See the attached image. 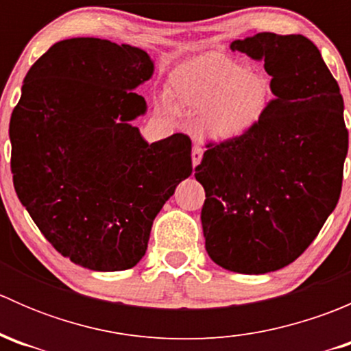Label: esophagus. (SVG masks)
Masks as SVG:
<instances>
[{
    "label": "esophagus",
    "instance_id": "34e87169",
    "mask_svg": "<svg viewBox=\"0 0 351 351\" xmlns=\"http://www.w3.org/2000/svg\"><path fill=\"white\" fill-rule=\"evenodd\" d=\"M202 156H204V149H202L200 146H193V149H192V165H193V168H197L198 165H200V161H202Z\"/></svg>",
    "mask_w": 351,
    "mask_h": 351
}]
</instances>
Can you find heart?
I'll return each instance as SVG.
<instances>
[{
    "instance_id": "obj_1",
    "label": "heart",
    "mask_w": 351,
    "mask_h": 351,
    "mask_svg": "<svg viewBox=\"0 0 351 351\" xmlns=\"http://www.w3.org/2000/svg\"><path fill=\"white\" fill-rule=\"evenodd\" d=\"M182 105L202 113V132L212 141H234L260 123L270 107L267 77L224 56H204L175 80Z\"/></svg>"
}]
</instances>
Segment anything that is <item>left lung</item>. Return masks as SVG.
Returning a JSON list of instances; mask_svg holds the SVG:
<instances>
[{
	"label": "left lung",
	"instance_id": "left-lung-1",
	"mask_svg": "<svg viewBox=\"0 0 351 351\" xmlns=\"http://www.w3.org/2000/svg\"><path fill=\"white\" fill-rule=\"evenodd\" d=\"M229 49L263 62L275 98L246 136L207 146L195 168L202 231L214 263L260 275L295 261L335 210L348 153L345 105L304 35L263 32Z\"/></svg>",
	"mask_w": 351,
	"mask_h": 351
}]
</instances>
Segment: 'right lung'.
I'll list each match as a JSON object with an SVG mask.
<instances>
[{
  "mask_svg": "<svg viewBox=\"0 0 351 351\" xmlns=\"http://www.w3.org/2000/svg\"><path fill=\"white\" fill-rule=\"evenodd\" d=\"M154 74L146 51L104 38L52 45L27 73L10 119L13 185L49 243L95 271L136 267L153 221L192 175V143L149 144L132 120Z\"/></svg>",
  "mask_w": 351,
  "mask_h": 351,
  "instance_id": "right-lung-1",
  "label": "right lung"
}]
</instances>
